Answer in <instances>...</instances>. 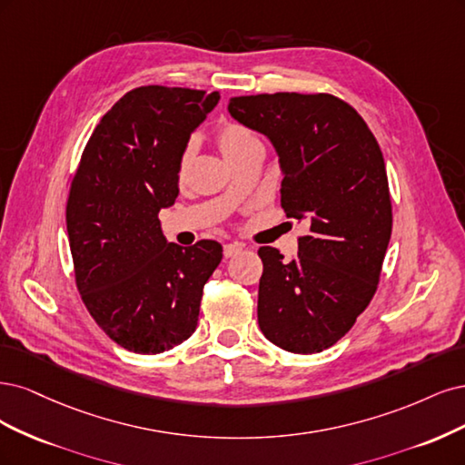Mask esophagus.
Segmentation results:
<instances>
[{
	"instance_id": "esophagus-1",
	"label": "esophagus",
	"mask_w": 465,
	"mask_h": 465,
	"mask_svg": "<svg viewBox=\"0 0 465 465\" xmlns=\"http://www.w3.org/2000/svg\"><path fill=\"white\" fill-rule=\"evenodd\" d=\"M242 251H243L242 243H226V245H223V257L232 259V257H235V254L242 252Z\"/></svg>"
}]
</instances>
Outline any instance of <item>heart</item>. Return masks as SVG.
<instances>
[{
    "mask_svg": "<svg viewBox=\"0 0 465 465\" xmlns=\"http://www.w3.org/2000/svg\"><path fill=\"white\" fill-rule=\"evenodd\" d=\"M254 143H261L259 137L249 127H245L242 124L228 122L218 129V146H220L222 154L226 156V160L235 156L237 153L245 151L247 146H251ZM191 160H193V146L189 144L185 151L182 153V156H179V163H177L179 177H183L187 173Z\"/></svg>",
    "mask_w": 465,
    "mask_h": 465,
    "instance_id": "b5f03b06",
    "label": "heart"
}]
</instances>
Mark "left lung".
I'll use <instances>...</instances> for the list:
<instances>
[{
	"instance_id": "8db88e82",
	"label": "left lung",
	"mask_w": 465,
	"mask_h": 465,
	"mask_svg": "<svg viewBox=\"0 0 465 465\" xmlns=\"http://www.w3.org/2000/svg\"><path fill=\"white\" fill-rule=\"evenodd\" d=\"M228 112L272 143L282 208L309 223L292 262L274 247L259 249V326L282 350L319 353L377 292L392 233L381 146L363 117L332 94L237 96Z\"/></svg>"
}]
</instances>
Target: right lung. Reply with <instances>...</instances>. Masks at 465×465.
I'll use <instances>...</instances> for the list:
<instances>
[{
  "instance_id": "1",
  "label": "right lung",
  "mask_w": 465,
  "mask_h": 465,
  "mask_svg": "<svg viewBox=\"0 0 465 465\" xmlns=\"http://www.w3.org/2000/svg\"><path fill=\"white\" fill-rule=\"evenodd\" d=\"M218 93L139 86L88 139L67 201L74 278L96 324L134 353H162L197 328L222 245L170 243L158 213L179 194V156Z\"/></svg>"
}]
</instances>
